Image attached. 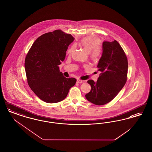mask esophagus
Listing matches in <instances>:
<instances>
[{
	"mask_svg": "<svg viewBox=\"0 0 152 152\" xmlns=\"http://www.w3.org/2000/svg\"><path fill=\"white\" fill-rule=\"evenodd\" d=\"M83 82V80H80L78 79H77V83H79V84H80V83H82Z\"/></svg>",
	"mask_w": 152,
	"mask_h": 152,
	"instance_id": "obj_1",
	"label": "esophagus"
}]
</instances>
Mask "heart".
<instances>
[{"instance_id":"b5f03b06","label":"heart","mask_w":152,"mask_h":152,"mask_svg":"<svg viewBox=\"0 0 152 152\" xmlns=\"http://www.w3.org/2000/svg\"><path fill=\"white\" fill-rule=\"evenodd\" d=\"M80 44L86 50L87 52L90 53L91 57L94 60L97 59L100 55L101 50L99 47L100 44V39L94 35L87 36L83 38ZM75 49V45H72L67 51L68 53H71Z\"/></svg>"}]
</instances>
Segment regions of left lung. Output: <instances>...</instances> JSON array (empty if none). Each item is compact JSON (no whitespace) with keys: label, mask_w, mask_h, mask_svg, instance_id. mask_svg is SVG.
<instances>
[{"label":"left lung","mask_w":152,"mask_h":152,"mask_svg":"<svg viewBox=\"0 0 152 152\" xmlns=\"http://www.w3.org/2000/svg\"><path fill=\"white\" fill-rule=\"evenodd\" d=\"M102 53L97 67L101 73L96 82L89 80L91 91L86 94L87 100L97 105L112 100L125 86L127 80L128 60L116 40L104 42Z\"/></svg>","instance_id":"left-lung-1"}]
</instances>
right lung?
Here are the masks:
<instances>
[{"label":"right lung","mask_w":152,"mask_h":152,"mask_svg":"<svg viewBox=\"0 0 152 152\" xmlns=\"http://www.w3.org/2000/svg\"><path fill=\"white\" fill-rule=\"evenodd\" d=\"M75 38L61 30H55L39 37L31 47L24 63L30 88L42 100L56 103L63 100L76 79L66 78L58 65Z\"/></svg>","instance_id":"obj_1"}]
</instances>
